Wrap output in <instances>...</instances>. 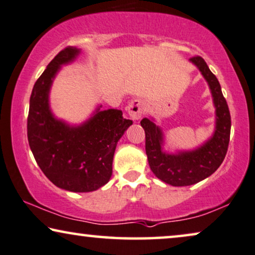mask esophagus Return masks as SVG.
Instances as JSON below:
<instances>
[{
  "label": "esophagus",
  "instance_id": "obj_1",
  "mask_svg": "<svg viewBox=\"0 0 255 255\" xmlns=\"http://www.w3.org/2000/svg\"><path fill=\"white\" fill-rule=\"evenodd\" d=\"M144 103L141 99L131 100L127 106V112L133 120H138L143 114Z\"/></svg>",
  "mask_w": 255,
  "mask_h": 255
}]
</instances>
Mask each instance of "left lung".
I'll return each instance as SVG.
<instances>
[{
	"mask_svg": "<svg viewBox=\"0 0 255 255\" xmlns=\"http://www.w3.org/2000/svg\"><path fill=\"white\" fill-rule=\"evenodd\" d=\"M190 60L198 67L211 90L216 107V129L212 137L195 150L168 154L162 150L161 128L147 118L141 121L145 133V154L151 171L156 177L172 186L192 185L211 176L225 158L230 142L231 115L219 81L202 57H192Z\"/></svg>",
	"mask_w": 255,
	"mask_h": 255,
	"instance_id": "left-lung-1",
	"label": "left lung"
}]
</instances>
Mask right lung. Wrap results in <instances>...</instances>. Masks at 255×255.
<instances>
[{
    "instance_id": "obj_1",
    "label": "right lung",
    "mask_w": 255,
    "mask_h": 255,
    "mask_svg": "<svg viewBox=\"0 0 255 255\" xmlns=\"http://www.w3.org/2000/svg\"><path fill=\"white\" fill-rule=\"evenodd\" d=\"M80 50L67 46L51 60L32 88L28 115V141L44 175L60 189L90 192L110 181L118 141L131 120L119 110L100 111L80 126H69L51 113L49 92L63 64Z\"/></svg>"
}]
</instances>
